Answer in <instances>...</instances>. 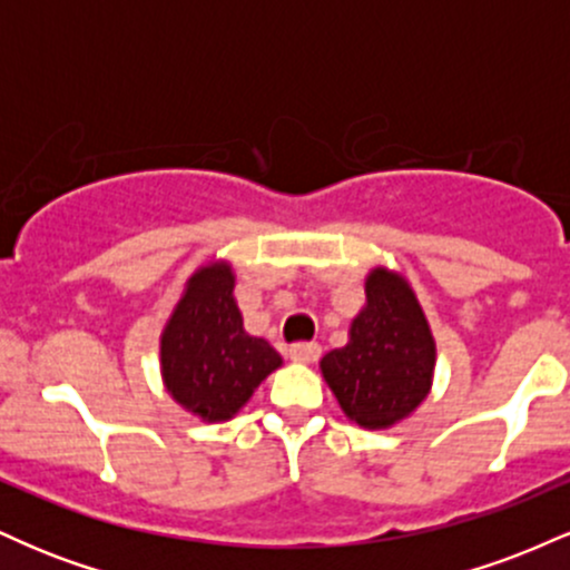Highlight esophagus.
Wrapping results in <instances>:
<instances>
[{
	"label": "esophagus",
	"mask_w": 570,
	"mask_h": 570,
	"mask_svg": "<svg viewBox=\"0 0 570 570\" xmlns=\"http://www.w3.org/2000/svg\"><path fill=\"white\" fill-rule=\"evenodd\" d=\"M292 362L297 364H313L318 356H322V345L318 343H294L289 348Z\"/></svg>",
	"instance_id": "1"
}]
</instances>
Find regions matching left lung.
Listing matches in <instances>:
<instances>
[{
    "label": "left lung",
    "mask_w": 570,
    "mask_h": 570,
    "mask_svg": "<svg viewBox=\"0 0 570 570\" xmlns=\"http://www.w3.org/2000/svg\"><path fill=\"white\" fill-rule=\"evenodd\" d=\"M318 367L340 410L362 429H391L421 407L434 383L436 340L402 273L372 267L348 343L326 353Z\"/></svg>",
    "instance_id": "1"
}]
</instances>
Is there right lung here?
Wrapping results in <instances>:
<instances>
[{"label":"right lung","instance_id":"add662e5","mask_svg":"<svg viewBox=\"0 0 570 570\" xmlns=\"http://www.w3.org/2000/svg\"><path fill=\"white\" fill-rule=\"evenodd\" d=\"M281 364L267 340L244 330L233 265H200L160 332V375L174 402L206 423L230 421Z\"/></svg>","mask_w":570,"mask_h":570}]
</instances>
